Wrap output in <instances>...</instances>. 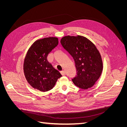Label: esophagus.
I'll return each instance as SVG.
<instances>
[{"label":"esophagus","instance_id":"1","mask_svg":"<svg viewBox=\"0 0 127 127\" xmlns=\"http://www.w3.org/2000/svg\"><path fill=\"white\" fill-rule=\"evenodd\" d=\"M60 73H61V74L63 76H64V75H65V71H64V70H63V71H61V72H60Z\"/></svg>","mask_w":127,"mask_h":127}]
</instances>
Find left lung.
Masks as SVG:
<instances>
[{
  "instance_id": "1",
  "label": "left lung",
  "mask_w": 127,
  "mask_h": 127,
  "mask_svg": "<svg viewBox=\"0 0 127 127\" xmlns=\"http://www.w3.org/2000/svg\"><path fill=\"white\" fill-rule=\"evenodd\" d=\"M60 43L75 61L77 75L72 79L73 83L84 90L93 86L103 69L101 56L95 45L80 35L66 36L61 39Z\"/></svg>"
}]
</instances>
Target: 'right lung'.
<instances>
[{
  "instance_id": "right-lung-1",
  "label": "right lung",
  "mask_w": 127,
  "mask_h": 127,
  "mask_svg": "<svg viewBox=\"0 0 127 127\" xmlns=\"http://www.w3.org/2000/svg\"><path fill=\"white\" fill-rule=\"evenodd\" d=\"M58 44L57 37H49L37 40L27 53L24 72L28 83L41 92L51 90L62 75L48 62L49 53Z\"/></svg>"
}]
</instances>
